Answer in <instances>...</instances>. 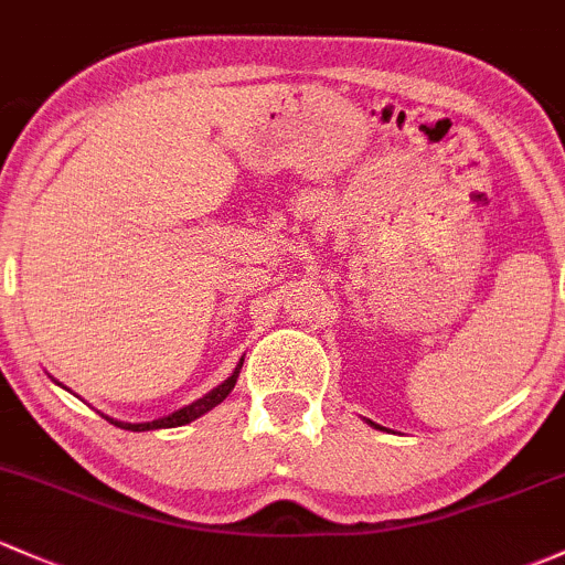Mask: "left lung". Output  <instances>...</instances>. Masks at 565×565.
<instances>
[{"instance_id":"1","label":"left lung","mask_w":565,"mask_h":565,"mask_svg":"<svg viewBox=\"0 0 565 565\" xmlns=\"http://www.w3.org/2000/svg\"><path fill=\"white\" fill-rule=\"evenodd\" d=\"M366 423H372V420H366ZM372 426H374V423H372ZM374 428H377V426H374Z\"/></svg>"}]
</instances>
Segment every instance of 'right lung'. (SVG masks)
<instances>
[{
	"mask_svg": "<svg viewBox=\"0 0 565 565\" xmlns=\"http://www.w3.org/2000/svg\"><path fill=\"white\" fill-rule=\"evenodd\" d=\"M242 361H245V358H239V363H236V369L232 372V377L223 380L221 385L212 387L210 393H204V396L196 398V402H193V404H188V406H183V409L172 412V415H167V417H159V420H150V423H124V420H113V417H107V415H105V417L113 423V426H118V428H124V430H156V428H178V426H185V423H191V420H196V417L207 415L212 406L221 404L223 398H226L228 393L234 391L236 377H239Z\"/></svg>",
	"mask_w": 565,
	"mask_h": 565,
	"instance_id": "1",
	"label": "right lung"
}]
</instances>
